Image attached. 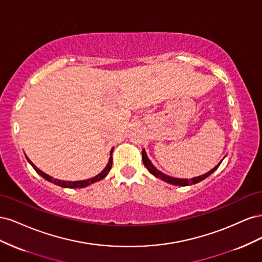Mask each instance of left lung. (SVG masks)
I'll return each mask as SVG.
<instances>
[{"mask_svg":"<svg viewBox=\"0 0 262 262\" xmlns=\"http://www.w3.org/2000/svg\"><path fill=\"white\" fill-rule=\"evenodd\" d=\"M142 160H143V164H144V166L146 167V169H147L150 173H152V175H154L155 177L160 178V179H162V180H164V181H166V182H168V184H170V185L182 186V187L198 184V182H200V181H202L203 179L208 178L212 172H214V171H215V170L219 168V166L221 165L222 161H223V160H222V161L215 166V167H214L213 169H211L210 171L203 173V175H201V176L193 177V178H191V179H181V178L170 177V176H168V175H166V173H164V172L158 170V169L155 167V166L152 164V162L149 161V158L147 157V154H146L144 148H143V150H142Z\"/></svg>","mask_w":262,"mask_h":262,"instance_id":"left-lung-1","label":"left lung"}]
</instances>
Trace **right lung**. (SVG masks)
<instances>
[{
  "mask_svg": "<svg viewBox=\"0 0 262 262\" xmlns=\"http://www.w3.org/2000/svg\"><path fill=\"white\" fill-rule=\"evenodd\" d=\"M113 152H114V147L112 148V150H110V157H109L108 164L106 165V167L98 173V175H96V176L93 177V178L86 179V180H80V181H67V180L55 179V178H53V177H51V176H49V175H47V173L43 172L42 170L37 168L36 166H35L33 163H31V161L29 160V158H28L27 156H26V158H27L28 163H29L31 166H33V168L39 173V175H40L42 178H45L46 180H48V181L52 182V184L58 185V186L63 187V188H84V187H87V186H90V185L94 184V182H96V181H99V180H101V179H104V178L108 175V172L110 171V169H112V167H113Z\"/></svg>",
  "mask_w": 262,
  "mask_h": 262,
  "instance_id": "add662e5",
  "label": "right lung"
}]
</instances>
